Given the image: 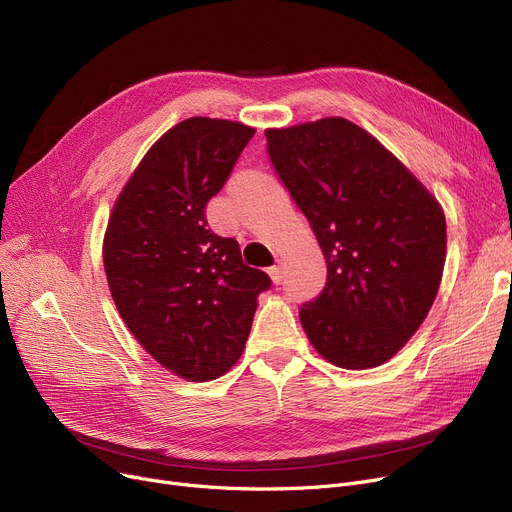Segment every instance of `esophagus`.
<instances>
[{
    "label": "esophagus",
    "mask_w": 512,
    "mask_h": 512,
    "mask_svg": "<svg viewBox=\"0 0 512 512\" xmlns=\"http://www.w3.org/2000/svg\"><path fill=\"white\" fill-rule=\"evenodd\" d=\"M267 274H270V278H272V282H274V284H280V282H282V278H284V274H282V267H278V265L270 267V270H267Z\"/></svg>",
    "instance_id": "esophagus-1"
}]
</instances>
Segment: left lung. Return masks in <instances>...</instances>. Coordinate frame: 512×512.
<instances>
[{"label": "left lung", "mask_w": 512, "mask_h": 512, "mask_svg": "<svg viewBox=\"0 0 512 512\" xmlns=\"http://www.w3.org/2000/svg\"><path fill=\"white\" fill-rule=\"evenodd\" d=\"M267 153L328 263L299 309L315 351L344 369L392 359L434 305L446 261L436 197L346 118L267 128Z\"/></svg>", "instance_id": "1"}]
</instances>
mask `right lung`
<instances>
[{"mask_svg": "<svg viewBox=\"0 0 512 512\" xmlns=\"http://www.w3.org/2000/svg\"><path fill=\"white\" fill-rule=\"evenodd\" d=\"M253 134L232 120L178 122L145 153L107 222L103 267L120 317L159 365L191 382L238 361L259 292L272 286L205 218Z\"/></svg>", "mask_w": 512, "mask_h": 512, "instance_id": "obj_1", "label": "right lung"}]
</instances>
